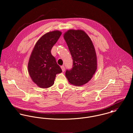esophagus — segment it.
I'll list each match as a JSON object with an SVG mask.
<instances>
[{"mask_svg":"<svg viewBox=\"0 0 133 133\" xmlns=\"http://www.w3.org/2000/svg\"><path fill=\"white\" fill-rule=\"evenodd\" d=\"M61 70H62V72H64V71H65V68H64V66L63 65H62V66H61Z\"/></svg>","mask_w":133,"mask_h":133,"instance_id":"esophagus-1","label":"esophagus"}]
</instances>
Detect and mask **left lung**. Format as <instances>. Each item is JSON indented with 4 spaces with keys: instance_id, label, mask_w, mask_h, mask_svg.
<instances>
[{
    "instance_id": "1",
    "label": "left lung",
    "mask_w": 133,
    "mask_h": 133,
    "mask_svg": "<svg viewBox=\"0 0 133 133\" xmlns=\"http://www.w3.org/2000/svg\"><path fill=\"white\" fill-rule=\"evenodd\" d=\"M73 59V65L66 70L69 83L76 87L88 83L97 69V58L93 43L88 35L81 30H69L63 34Z\"/></svg>"
}]
</instances>
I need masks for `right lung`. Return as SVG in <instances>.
<instances>
[{"mask_svg":"<svg viewBox=\"0 0 133 133\" xmlns=\"http://www.w3.org/2000/svg\"><path fill=\"white\" fill-rule=\"evenodd\" d=\"M61 32H49L36 43L29 58L28 69L32 81L40 88L46 89L54 83L56 75L62 70L51 51L61 36Z\"/></svg>","mask_w":133,"mask_h":133,"instance_id":"obj_1","label":"right lung"}]
</instances>
